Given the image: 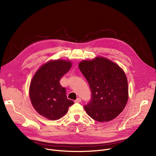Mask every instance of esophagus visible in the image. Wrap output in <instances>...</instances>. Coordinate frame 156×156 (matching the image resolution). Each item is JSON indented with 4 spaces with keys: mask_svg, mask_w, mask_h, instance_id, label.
Returning a JSON list of instances; mask_svg holds the SVG:
<instances>
[{
    "mask_svg": "<svg viewBox=\"0 0 156 156\" xmlns=\"http://www.w3.org/2000/svg\"><path fill=\"white\" fill-rule=\"evenodd\" d=\"M81 101V99L80 98H78V99H76L75 101V102L76 103H78V102H80Z\"/></svg>",
    "mask_w": 156,
    "mask_h": 156,
    "instance_id": "1",
    "label": "esophagus"
}]
</instances>
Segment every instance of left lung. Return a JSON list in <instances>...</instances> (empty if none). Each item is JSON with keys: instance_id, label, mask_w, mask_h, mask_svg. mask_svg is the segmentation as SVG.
<instances>
[{"instance_id": "obj_1", "label": "left lung", "mask_w": 156, "mask_h": 156, "mask_svg": "<svg viewBox=\"0 0 156 156\" xmlns=\"http://www.w3.org/2000/svg\"><path fill=\"white\" fill-rule=\"evenodd\" d=\"M78 66L91 89V101L84 106L88 115L101 122L116 118L128 100V80L123 69L101 56L81 61Z\"/></svg>"}]
</instances>
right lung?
Returning a JSON list of instances; mask_svg holds the SVG:
<instances>
[{
    "label": "right lung",
    "instance_id": "obj_1",
    "mask_svg": "<svg viewBox=\"0 0 156 156\" xmlns=\"http://www.w3.org/2000/svg\"><path fill=\"white\" fill-rule=\"evenodd\" d=\"M72 66L69 60H51L38 68L30 82L29 95L35 110L49 120H57L67 113L74 104L67 99L60 79Z\"/></svg>",
    "mask_w": 156,
    "mask_h": 156
}]
</instances>
